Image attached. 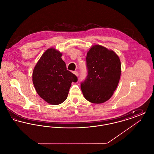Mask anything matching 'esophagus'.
<instances>
[{"instance_id": "1", "label": "esophagus", "mask_w": 154, "mask_h": 154, "mask_svg": "<svg viewBox=\"0 0 154 154\" xmlns=\"http://www.w3.org/2000/svg\"><path fill=\"white\" fill-rule=\"evenodd\" d=\"M73 73L76 76H79V74L77 72H73Z\"/></svg>"}]
</instances>
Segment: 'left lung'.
Listing matches in <instances>:
<instances>
[{
  "label": "left lung",
  "instance_id": "obj_1",
  "mask_svg": "<svg viewBox=\"0 0 154 154\" xmlns=\"http://www.w3.org/2000/svg\"><path fill=\"white\" fill-rule=\"evenodd\" d=\"M86 60L88 74L81 82L83 95L90 102H105L117 87L121 72L120 59L114 52L95 45L88 52Z\"/></svg>",
  "mask_w": 154,
  "mask_h": 154
}]
</instances>
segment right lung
<instances>
[{"instance_id": "add662e5", "label": "right lung", "mask_w": 154, "mask_h": 154, "mask_svg": "<svg viewBox=\"0 0 154 154\" xmlns=\"http://www.w3.org/2000/svg\"><path fill=\"white\" fill-rule=\"evenodd\" d=\"M62 54L54 48L44 52L35 67L32 80L37 94L45 102L57 105L67 97L72 82L77 77L67 70Z\"/></svg>"}]
</instances>
